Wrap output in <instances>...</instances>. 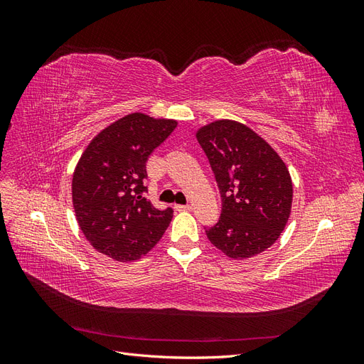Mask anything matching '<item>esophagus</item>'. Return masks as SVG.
Wrapping results in <instances>:
<instances>
[{
    "label": "esophagus",
    "mask_w": 364,
    "mask_h": 364,
    "mask_svg": "<svg viewBox=\"0 0 364 364\" xmlns=\"http://www.w3.org/2000/svg\"><path fill=\"white\" fill-rule=\"evenodd\" d=\"M174 208L178 209V211H190V209H191V205H176Z\"/></svg>",
    "instance_id": "esophagus-1"
}]
</instances>
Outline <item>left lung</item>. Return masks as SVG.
I'll list each match as a JSON object with an SVG mask.
<instances>
[{"instance_id": "obj_1", "label": "left lung", "mask_w": 364, "mask_h": 364, "mask_svg": "<svg viewBox=\"0 0 364 364\" xmlns=\"http://www.w3.org/2000/svg\"><path fill=\"white\" fill-rule=\"evenodd\" d=\"M222 197L218 222L206 229L226 257L246 259L269 249L291 211L293 185L285 164L247 126L218 119L197 132Z\"/></svg>"}]
</instances>
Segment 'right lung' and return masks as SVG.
I'll list each match as a JSON object with an SVG mask.
<instances>
[{
	"label": "right lung",
	"instance_id": "right-lung-1",
	"mask_svg": "<svg viewBox=\"0 0 364 364\" xmlns=\"http://www.w3.org/2000/svg\"><path fill=\"white\" fill-rule=\"evenodd\" d=\"M178 123L130 114L102 130L86 147L73 176V205L85 237L100 253L121 262L155 247L173 218L142 193L146 164Z\"/></svg>",
	"mask_w": 364,
	"mask_h": 364
}]
</instances>
